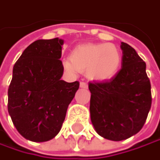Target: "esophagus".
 <instances>
[{
	"instance_id": "1",
	"label": "esophagus",
	"mask_w": 160,
	"mask_h": 160,
	"mask_svg": "<svg viewBox=\"0 0 160 160\" xmlns=\"http://www.w3.org/2000/svg\"><path fill=\"white\" fill-rule=\"evenodd\" d=\"M79 87L81 88H88V84L84 82H82L81 83H79Z\"/></svg>"
}]
</instances>
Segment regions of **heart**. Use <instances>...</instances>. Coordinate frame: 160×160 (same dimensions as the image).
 <instances>
[{
	"mask_svg": "<svg viewBox=\"0 0 160 160\" xmlns=\"http://www.w3.org/2000/svg\"><path fill=\"white\" fill-rule=\"evenodd\" d=\"M122 62L120 49L113 44L86 43L77 46L70 58L62 62L66 71L77 75L79 71L97 82H107L118 72Z\"/></svg>",
	"mask_w": 160,
	"mask_h": 160,
	"instance_id": "1",
	"label": "heart"
}]
</instances>
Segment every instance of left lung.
Segmentation results:
<instances>
[{"label":"left lung","mask_w":160,"mask_h":160,"mask_svg":"<svg viewBox=\"0 0 160 160\" xmlns=\"http://www.w3.org/2000/svg\"><path fill=\"white\" fill-rule=\"evenodd\" d=\"M122 68L108 82L89 83L90 114L96 131L111 141H123L143 127L152 104L146 63L122 42Z\"/></svg>","instance_id":"8db88e82"}]
</instances>
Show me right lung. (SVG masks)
Here are the masks:
<instances>
[{
    "instance_id": "right-lung-1",
    "label": "right lung",
    "mask_w": 160,
    "mask_h": 160,
    "mask_svg": "<svg viewBox=\"0 0 160 160\" xmlns=\"http://www.w3.org/2000/svg\"><path fill=\"white\" fill-rule=\"evenodd\" d=\"M62 39H39L28 46L13 67L8 88V112L19 134L42 142L61 130L78 82L61 78Z\"/></svg>"
}]
</instances>
